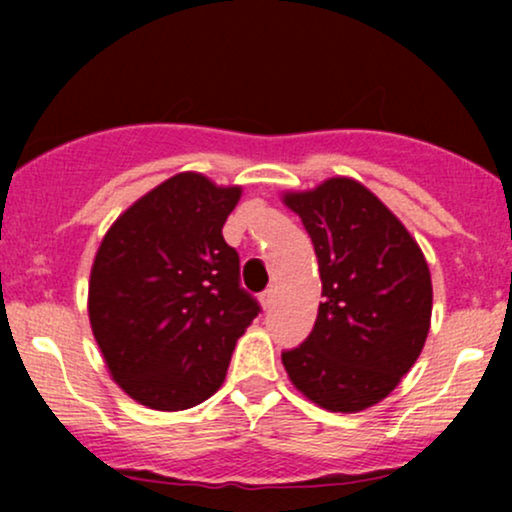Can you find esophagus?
Wrapping results in <instances>:
<instances>
[{
    "label": "esophagus",
    "instance_id": "esophagus-1",
    "mask_svg": "<svg viewBox=\"0 0 512 512\" xmlns=\"http://www.w3.org/2000/svg\"><path fill=\"white\" fill-rule=\"evenodd\" d=\"M274 298H276V289L272 286V289H267L260 296V303H262V308H269V305L274 303Z\"/></svg>",
    "mask_w": 512,
    "mask_h": 512
}]
</instances>
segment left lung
I'll use <instances>...</instances> for the list:
<instances>
[{
    "label": "left lung",
    "instance_id": "left-lung-1",
    "mask_svg": "<svg viewBox=\"0 0 512 512\" xmlns=\"http://www.w3.org/2000/svg\"><path fill=\"white\" fill-rule=\"evenodd\" d=\"M315 245L322 296L310 337L284 351L289 380L327 411L383 402L431 330L433 286L419 243L368 187L330 178L284 192Z\"/></svg>",
    "mask_w": 512,
    "mask_h": 512
}]
</instances>
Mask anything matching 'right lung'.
<instances>
[{
  "instance_id": "add662e5",
  "label": "right lung",
  "mask_w": 512,
  "mask_h": 512,
  "mask_svg": "<svg viewBox=\"0 0 512 512\" xmlns=\"http://www.w3.org/2000/svg\"><path fill=\"white\" fill-rule=\"evenodd\" d=\"M243 195L178 173L122 211L88 281V320L110 375L156 411L202 404L226 380L260 305L240 289L223 223Z\"/></svg>"
}]
</instances>
